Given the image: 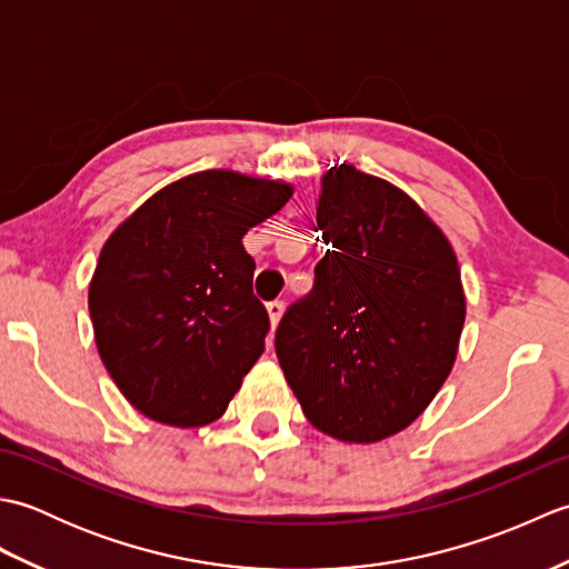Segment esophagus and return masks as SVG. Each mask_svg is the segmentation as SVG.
I'll return each mask as SVG.
<instances>
[{
    "mask_svg": "<svg viewBox=\"0 0 569 569\" xmlns=\"http://www.w3.org/2000/svg\"><path fill=\"white\" fill-rule=\"evenodd\" d=\"M283 300H271L269 306H266V310H269V320H271V330H276V325H278V320H281V316H283Z\"/></svg>",
    "mask_w": 569,
    "mask_h": 569,
    "instance_id": "34e87169",
    "label": "esophagus"
}]
</instances>
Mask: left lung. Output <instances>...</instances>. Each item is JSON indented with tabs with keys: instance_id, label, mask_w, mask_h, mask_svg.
<instances>
[{
	"instance_id": "1",
	"label": "left lung",
	"mask_w": 569,
	"mask_h": 569,
	"mask_svg": "<svg viewBox=\"0 0 569 569\" xmlns=\"http://www.w3.org/2000/svg\"><path fill=\"white\" fill-rule=\"evenodd\" d=\"M312 291L283 312L276 357L306 418L342 442L408 428L450 373L465 291L450 241L403 190L335 166Z\"/></svg>"
}]
</instances>
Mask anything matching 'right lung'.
<instances>
[{
    "instance_id": "right-lung-1",
    "label": "right lung",
    "mask_w": 569,
    "mask_h": 569,
    "mask_svg": "<svg viewBox=\"0 0 569 569\" xmlns=\"http://www.w3.org/2000/svg\"><path fill=\"white\" fill-rule=\"evenodd\" d=\"M291 192L202 171L156 192L107 239L88 296L94 342L139 413L176 428L224 413L271 328L241 237Z\"/></svg>"
}]
</instances>
